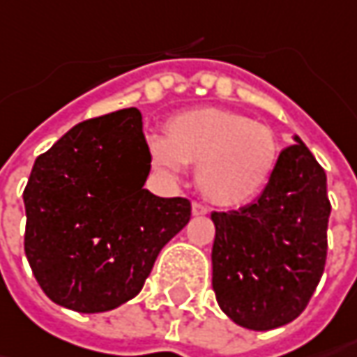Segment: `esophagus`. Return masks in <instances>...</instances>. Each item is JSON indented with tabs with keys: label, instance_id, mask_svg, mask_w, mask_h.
I'll use <instances>...</instances> for the list:
<instances>
[{
	"label": "esophagus",
	"instance_id": "1",
	"mask_svg": "<svg viewBox=\"0 0 357 357\" xmlns=\"http://www.w3.org/2000/svg\"><path fill=\"white\" fill-rule=\"evenodd\" d=\"M192 213H194L195 218H199V215H208V208H206V206H202V204H197V202H194V204H192Z\"/></svg>",
	"mask_w": 357,
	"mask_h": 357
}]
</instances>
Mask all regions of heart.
I'll return each instance as SVG.
<instances>
[{
    "instance_id": "obj_1",
    "label": "heart",
    "mask_w": 357,
    "mask_h": 357,
    "mask_svg": "<svg viewBox=\"0 0 357 357\" xmlns=\"http://www.w3.org/2000/svg\"><path fill=\"white\" fill-rule=\"evenodd\" d=\"M155 172L178 178L195 165V183L211 204L240 208L270 185L280 144L268 126L220 107H197L165 123V137H149Z\"/></svg>"
}]
</instances>
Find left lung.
Returning <instances> with one entry per match:
<instances>
[{
  "label": "left lung",
  "mask_w": 357,
  "mask_h": 357,
  "mask_svg": "<svg viewBox=\"0 0 357 357\" xmlns=\"http://www.w3.org/2000/svg\"><path fill=\"white\" fill-rule=\"evenodd\" d=\"M282 149L266 192L234 211H213L211 286L222 312L266 332L305 310L328 256L326 172L302 139Z\"/></svg>",
  "instance_id": "1"
}]
</instances>
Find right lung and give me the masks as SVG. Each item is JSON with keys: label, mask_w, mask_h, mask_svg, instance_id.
<instances>
[{"label": "right lung", "mask_w": 357, "mask_h": 357, "mask_svg": "<svg viewBox=\"0 0 357 357\" xmlns=\"http://www.w3.org/2000/svg\"><path fill=\"white\" fill-rule=\"evenodd\" d=\"M137 107L73 126L25 185V256L45 296L82 314L135 298L162 248L190 222L185 197H158Z\"/></svg>", "instance_id": "obj_1"}]
</instances>
